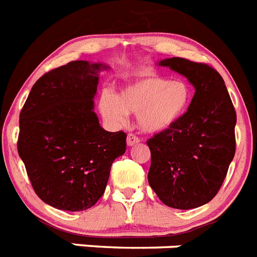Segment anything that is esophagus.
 Here are the masks:
<instances>
[{"label":"esophagus","instance_id":"esophagus-1","mask_svg":"<svg viewBox=\"0 0 257 257\" xmlns=\"http://www.w3.org/2000/svg\"><path fill=\"white\" fill-rule=\"evenodd\" d=\"M139 142L140 139L137 135H134V134H128V135H127V146H135V144H138Z\"/></svg>","mask_w":257,"mask_h":257}]
</instances>
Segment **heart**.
I'll return each mask as SVG.
<instances>
[{
    "instance_id": "obj_1",
    "label": "heart",
    "mask_w": 257,
    "mask_h": 257,
    "mask_svg": "<svg viewBox=\"0 0 257 257\" xmlns=\"http://www.w3.org/2000/svg\"><path fill=\"white\" fill-rule=\"evenodd\" d=\"M191 100L190 85L183 80L148 76L127 85L115 97L102 96L101 113L109 122L123 124L127 113L138 114L139 127L146 133H161L177 123Z\"/></svg>"
}]
</instances>
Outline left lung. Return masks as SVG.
<instances>
[{
    "label": "left lung",
    "mask_w": 257,
    "mask_h": 257,
    "mask_svg": "<svg viewBox=\"0 0 257 257\" xmlns=\"http://www.w3.org/2000/svg\"><path fill=\"white\" fill-rule=\"evenodd\" d=\"M159 65L185 75L195 95L177 123L147 140L148 182L168 207L192 209L220 191L235 155L236 113L222 76L212 66L181 57Z\"/></svg>",
    "instance_id": "8db88e82"
}]
</instances>
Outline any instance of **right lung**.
<instances>
[{"mask_svg":"<svg viewBox=\"0 0 257 257\" xmlns=\"http://www.w3.org/2000/svg\"><path fill=\"white\" fill-rule=\"evenodd\" d=\"M102 67L71 61L50 70L35 83L19 114L18 153L34 191L57 209L95 205L111 164L126 152V134L105 131L93 111Z\"/></svg>","mask_w":257,"mask_h":257,"instance_id":"right-lung-1","label":"right lung"}]
</instances>
